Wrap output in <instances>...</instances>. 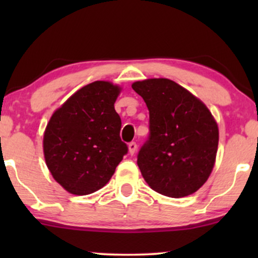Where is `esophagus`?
I'll return each mask as SVG.
<instances>
[{"label":"esophagus","instance_id":"obj_1","mask_svg":"<svg viewBox=\"0 0 258 258\" xmlns=\"http://www.w3.org/2000/svg\"><path fill=\"white\" fill-rule=\"evenodd\" d=\"M136 150H137V143L136 142H131V143H128V152L131 155L136 153Z\"/></svg>","mask_w":258,"mask_h":258}]
</instances>
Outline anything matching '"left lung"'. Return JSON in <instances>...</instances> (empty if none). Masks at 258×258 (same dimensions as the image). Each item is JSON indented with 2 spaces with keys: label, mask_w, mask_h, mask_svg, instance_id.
I'll return each mask as SVG.
<instances>
[{
  "label": "left lung",
  "mask_w": 258,
  "mask_h": 258,
  "mask_svg": "<svg viewBox=\"0 0 258 258\" xmlns=\"http://www.w3.org/2000/svg\"><path fill=\"white\" fill-rule=\"evenodd\" d=\"M149 110V137L137 164L153 190L170 198L195 193L212 172L218 126L206 105L168 79L132 85Z\"/></svg>",
  "instance_id": "left-lung-1"
}]
</instances>
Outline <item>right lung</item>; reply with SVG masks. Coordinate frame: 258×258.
Listing matches in <instances>:
<instances>
[{
	"label": "right lung",
	"instance_id": "right-lung-1",
	"mask_svg": "<svg viewBox=\"0 0 258 258\" xmlns=\"http://www.w3.org/2000/svg\"><path fill=\"white\" fill-rule=\"evenodd\" d=\"M120 91L111 82H92L74 93L47 123L44 160L53 178L69 193L99 190L128 152L114 108Z\"/></svg>",
	"mask_w": 258,
	"mask_h": 258
}]
</instances>
